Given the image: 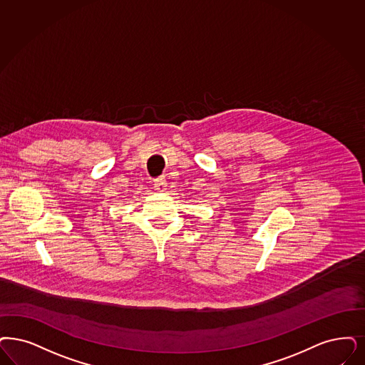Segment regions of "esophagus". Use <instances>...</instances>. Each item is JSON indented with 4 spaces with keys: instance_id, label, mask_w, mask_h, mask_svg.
<instances>
[{
    "instance_id": "1",
    "label": "esophagus",
    "mask_w": 365,
    "mask_h": 365,
    "mask_svg": "<svg viewBox=\"0 0 365 365\" xmlns=\"http://www.w3.org/2000/svg\"><path fill=\"white\" fill-rule=\"evenodd\" d=\"M166 187H168V182H166V180L163 178V177H160V178H157L154 181V188L157 189L158 192H165Z\"/></svg>"
}]
</instances>
